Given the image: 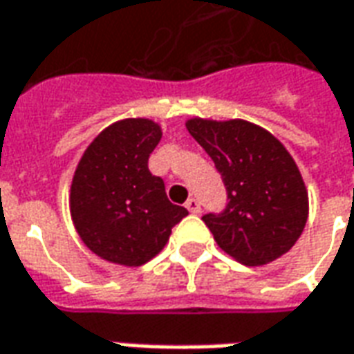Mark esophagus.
Listing matches in <instances>:
<instances>
[{
	"label": "esophagus",
	"instance_id": "1",
	"mask_svg": "<svg viewBox=\"0 0 354 354\" xmlns=\"http://www.w3.org/2000/svg\"><path fill=\"white\" fill-rule=\"evenodd\" d=\"M185 205H187V209H189L190 213H196V215H198V213L202 212V207H200V202H198L196 198H189V200H187V204H185Z\"/></svg>",
	"mask_w": 354,
	"mask_h": 354
}]
</instances>
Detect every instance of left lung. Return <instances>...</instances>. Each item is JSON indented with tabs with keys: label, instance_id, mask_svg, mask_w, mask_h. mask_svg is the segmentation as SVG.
Returning a JSON list of instances; mask_svg holds the SVG:
<instances>
[{
	"label": "left lung",
	"instance_id": "obj_1",
	"mask_svg": "<svg viewBox=\"0 0 354 354\" xmlns=\"http://www.w3.org/2000/svg\"><path fill=\"white\" fill-rule=\"evenodd\" d=\"M187 129L212 156L227 189V207L202 217L217 245L248 267L290 252L305 229L309 196L284 145L245 120L192 118Z\"/></svg>",
	"mask_w": 354,
	"mask_h": 354
}]
</instances>
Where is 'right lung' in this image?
I'll list each match as a JSON object with an SVG mask.
<instances>
[{
    "label": "right lung",
    "instance_id": "right-lung-1",
    "mask_svg": "<svg viewBox=\"0 0 354 354\" xmlns=\"http://www.w3.org/2000/svg\"><path fill=\"white\" fill-rule=\"evenodd\" d=\"M162 139L145 118L120 120L87 147L72 179L70 213L84 244L116 265L139 267L164 250L171 229L187 217L167 200L149 158Z\"/></svg>",
    "mask_w": 354,
    "mask_h": 354
}]
</instances>
